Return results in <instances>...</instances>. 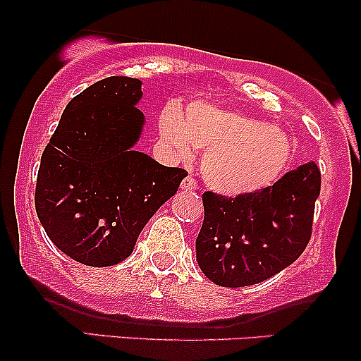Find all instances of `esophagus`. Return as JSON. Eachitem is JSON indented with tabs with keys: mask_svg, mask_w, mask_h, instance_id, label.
Masks as SVG:
<instances>
[{
	"mask_svg": "<svg viewBox=\"0 0 361 361\" xmlns=\"http://www.w3.org/2000/svg\"><path fill=\"white\" fill-rule=\"evenodd\" d=\"M197 180L193 176H186L183 181H181V190H195L197 188Z\"/></svg>",
	"mask_w": 361,
	"mask_h": 361,
	"instance_id": "esophagus-1",
	"label": "esophagus"
}]
</instances>
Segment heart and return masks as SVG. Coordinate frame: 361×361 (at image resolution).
Here are the masks:
<instances>
[{
	"mask_svg": "<svg viewBox=\"0 0 361 361\" xmlns=\"http://www.w3.org/2000/svg\"><path fill=\"white\" fill-rule=\"evenodd\" d=\"M159 130L181 157L190 156L192 144L207 151L202 166L207 183L229 197L270 186L290 159L288 137L279 127L207 102L186 106L185 117L175 106H166Z\"/></svg>",
	"mask_w": 361,
	"mask_h": 361,
	"instance_id": "heart-1",
	"label": "heart"
}]
</instances>
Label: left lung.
<instances>
[{
    "mask_svg": "<svg viewBox=\"0 0 361 361\" xmlns=\"http://www.w3.org/2000/svg\"><path fill=\"white\" fill-rule=\"evenodd\" d=\"M319 192L321 171L314 161L259 192L239 197L205 192L197 238L200 270L231 288L271 279L307 247Z\"/></svg>",
    "mask_w": 361,
    "mask_h": 361,
    "instance_id": "left-lung-1",
    "label": "left lung"
}]
</instances>
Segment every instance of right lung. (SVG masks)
Instances as JSON below:
<instances>
[{
  "instance_id": "obj_1",
  "label": "right lung",
  "mask_w": 361,
  "mask_h": 361,
  "mask_svg": "<svg viewBox=\"0 0 361 361\" xmlns=\"http://www.w3.org/2000/svg\"><path fill=\"white\" fill-rule=\"evenodd\" d=\"M140 85L110 76L76 94L40 159L39 221L64 255L88 267L130 256L149 219L188 176L134 151L144 126Z\"/></svg>"
}]
</instances>
